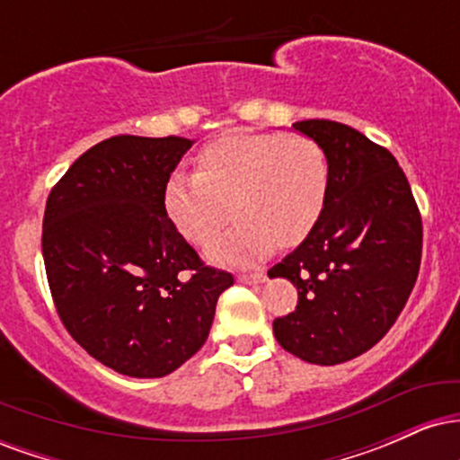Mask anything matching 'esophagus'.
<instances>
[{
    "instance_id": "esophagus-1",
    "label": "esophagus",
    "mask_w": 460,
    "mask_h": 460,
    "mask_svg": "<svg viewBox=\"0 0 460 460\" xmlns=\"http://www.w3.org/2000/svg\"><path fill=\"white\" fill-rule=\"evenodd\" d=\"M240 279L242 283H248V285H257V283H263L266 281V274L263 272H252V274H240Z\"/></svg>"
}]
</instances>
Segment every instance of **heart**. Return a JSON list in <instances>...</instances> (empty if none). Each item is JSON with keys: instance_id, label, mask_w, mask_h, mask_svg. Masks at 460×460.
<instances>
[{"instance_id": "heart-1", "label": "heart", "mask_w": 460, "mask_h": 460, "mask_svg": "<svg viewBox=\"0 0 460 460\" xmlns=\"http://www.w3.org/2000/svg\"><path fill=\"white\" fill-rule=\"evenodd\" d=\"M329 194V162L303 134L235 131L197 157V172L175 171L164 186V212L183 237L212 242L216 261L251 263L274 246H296L318 225Z\"/></svg>"}]
</instances>
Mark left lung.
Wrapping results in <instances>:
<instances>
[{
	"instance_id": "left-lung-1",
	"label": "left lung",
	"mask_w": 460,
	"mask_h": 460,
	"mask_svg": "<svg viewBox=\"0 0 460 460\" xmlns=\"http://www.w3.org/2000/svg\"><path fill=\"white\" fill-rule=\"evenodd\" d=\"M329 162L314 231L268 270L298 289L296 311L272 322L288 352L315 366L350 361L383 340L409 300L421 261V216L395 157L335 120L292 125Z\"/></svg>"
}]
</instances>
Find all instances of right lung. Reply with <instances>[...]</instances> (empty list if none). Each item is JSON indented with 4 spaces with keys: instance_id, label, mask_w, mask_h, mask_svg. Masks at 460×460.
I'll return each instance as SVG.
<instances>
[{
    "instance_id": "obj_1",
    "label": "right lung",
    "mask_w": 460,
    "mask_h": 460,
    "mask_svg": "<svg viewBox=\"0 0 460 460\" xmlns=\"http://www.w3.org/2000/svg\"><path fill=\"white\" fill-rule=\"evenodd\" d=\"M192 145L114 136L79 155L47 199L43 260L58 315L125 376H166L197 355L234 285L164 212L166 179Z\"/></svg>"
}]
</instances>
